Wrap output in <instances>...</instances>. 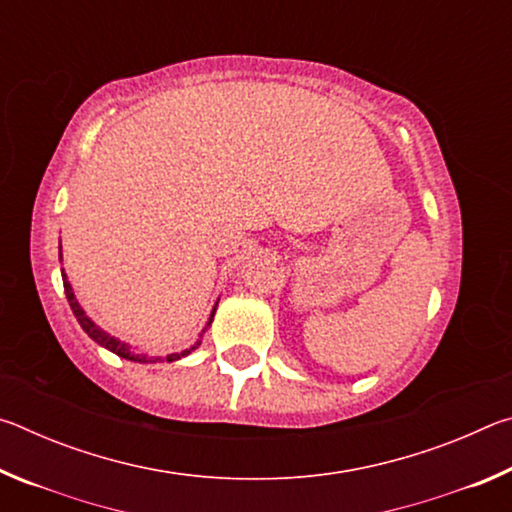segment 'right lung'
Returning <instances> with one entry per match:
<instances>
[{"instance_id": "right-lung-1", "label": "right lung", "mask_w": 512, "mask_h": 512, "mask_svg": "<svg viewBox=\"0 0 512 512\" xmlns=\"http://www.w3.org/2000/svg\"><path fill=\"white\" fill-rule=\"evenodd\" d=\"M63 287H65V296H67V302H69V307H72V311H74V316H76V320H79V325L83 327V332L90 336L92 341H97L101 348H106V350H110V352H115L117 357H121V359H128V361H137V363H155V361H178V359H183V357H187V354H192L198 345H201V341H196L192 348L189 350H183V352H173V354H167V357H149V354H144V352H135V350H131L128 348L126 343H121V341H117L115 336H110V334H106L103 332L101 327H97L92 323V320L85 316V311L81 309V305H79V300L74 298V291H72V284L67 282V275L63 273ZM214 311H216V307L212 309V316H210V323L207 325H212V318H214Z\"/></svg>"}]
</instances>
